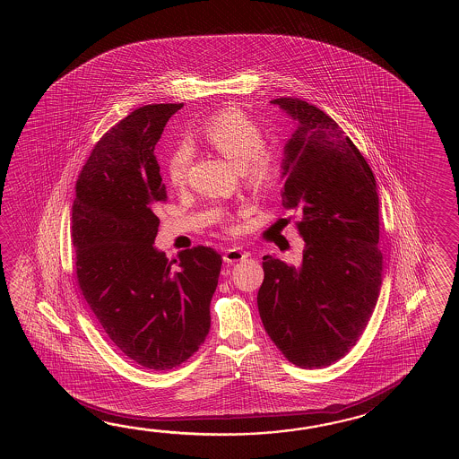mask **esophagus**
<instances>
[{
    "mask_svg": "<svg viewBox=\"0 0 459 459\" xmlns=\"http://www.w3.org/2000/svg\"><path fill=\"white\" fill-rule=\"evenodd\" d=\"M246 257H247V253H244L243 249H239V247H228L223 254V261L228 264L244 261Z\"/></svg>",
    "mask_w": 459,
    "mask_h": 459,
    "instance_id": "esophagus-1",
    "label": "esophagus"
}]
</instances>
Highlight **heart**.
<instances>
[{
    "label": "heart",
    "mask_w": 459,
    "mask_h": 459,
    "mask_svg": "<svg viewBox=\"0 0 459 459\" xmlns=\"http://www.w3.org/2000/svg\"><path fill=\"white\" fill-rule=\"evenodd\" d=\"M208 144L221 156L239 166L243 182L254 194H269L283 176V149L265 144L261 125L239 108H225L210 117L204 126ZM194 160V149L182 143L167 159V177L172 186L186 184L188 169Z\"/></svg>",
    "instance_id": "heart-1"
}]
</instances>
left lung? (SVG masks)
<instances>
[{"instance_id":"left-lung-1","label":"left lung","mask_w":459,"mask_h":459,"mask_svg":"<svg viewBox=\"0 0 459 459\" xmlns=\"http://www.w3.org/2000/svg\"><path fill=\"white\" fill-rule=\"evenodd\" d=\"M273 103L299 121L283 152L282 205L299 215L305 249L299 267L264 255L257 307L283 356L320 369L350 352L377 302L379 195L368 160L333 117L300 98Z\"/></svg>"}]
</instances>
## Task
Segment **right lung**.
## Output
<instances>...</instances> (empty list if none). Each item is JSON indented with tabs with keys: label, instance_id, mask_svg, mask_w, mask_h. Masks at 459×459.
Returning a JSON list of instances; mask_svg holds the SVG:
<instances>
[{
	"label": "right lung",
	"instance_id": "right-lung-1",
	"mask_svg": "<svg viewBox=\"0 0 459 459\" xmlns=\"http://www.w3.org/2000/svg\"><path fill=\"white\" fill-rule=\"evenodd\" d=\"M184 103L137 108L98 141L75 184L72 241L83 299L131 361L169 371L205 342L221 255L206 246L169 261L154 247L167 202L154 149Z\"/></svg>",
	"mask_w": 459,
	"mask_h": 459
}]
</instances>
